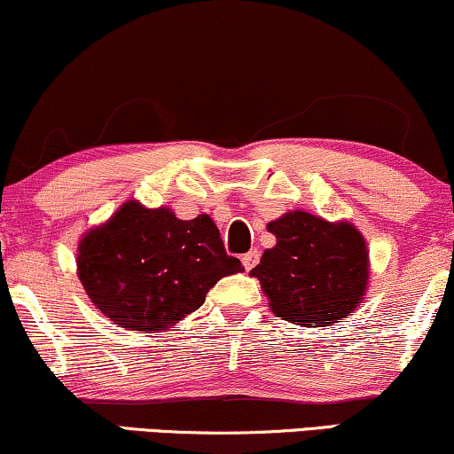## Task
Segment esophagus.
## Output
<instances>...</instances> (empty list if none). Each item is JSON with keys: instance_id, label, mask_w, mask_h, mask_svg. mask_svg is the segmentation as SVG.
Here are the masks:
<instances>
[{"instance_id": "obj_1", "label": "esophagus", "mask_w": 454, "mask_h": 454, "mask_svg": "<svg viewBox=\"0 0 454 454\" xmlns=\"http://www.w3.org/2000/svg\"><path fill=\"white\" fill-rule=\"evenodd\" d=\"M241 260H243V266H245V269L251 270V269H254L255 264H258V260H260V251H258V249H251V251H247V254L243 255Z\"/></svg>"}]
</instances>
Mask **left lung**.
I'll list each match as a JSON object with an SVG mask.
<instances>
[{"mask_svg": "<svg viewBox=\"0 0 454 454\" xmlns=\"http://www.w3.org/2000/svg\"><path fill=\"white\" fill-rule=\"evenodd\" d=\"M277 245L251 270L277 317L289 324L325 327L362 302L368 251L351 223H330L292 211L269 223Z\"/></svg>", "mask_w": 454, "mask_h": 454, "instance_id": "obj_1", "label": "left lung"}]
</instances>
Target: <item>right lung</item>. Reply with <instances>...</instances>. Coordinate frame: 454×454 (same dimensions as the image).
Segmentation results:
<instances>
[{
	"instance_id": "obj_1",
	"label": "right lung",
	"mask_w": 454,
	"mask_h": 454,
	"mask_svg": "<svg viewBox=\"0 0 454 454\" xmlns=\"http://www.w3.org/2000/svg\"><path fill=\"white\" fill-rule=\"evenodd\" d=\"M245 270L209 215L177 220L129 200L82 239L78 275L95 307L120 327L165 330L205 302L222 277Z\"/></svg>"
}]
</instances>
